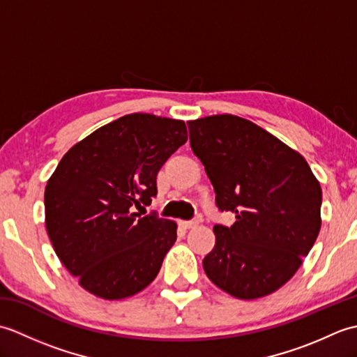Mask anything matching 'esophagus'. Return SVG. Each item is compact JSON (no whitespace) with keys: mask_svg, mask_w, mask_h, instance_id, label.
Here are the masks:
<instances>
[{"mask_svg":"<svg viewBox=\"0 0 357 357\" xmlns=\"http://www.w3.org/2000/svg\"><path fill=\"white\" fill-rule=\"evenodd\" d=\"M181 225L184 227V229H192V227H195V225H198V221H196V219H193V221H181L179 222Z\"/></svg>","mask_w":357,"mask_h":357,"instance_id":"34e87169","label":"esophagus"}]
</instances>
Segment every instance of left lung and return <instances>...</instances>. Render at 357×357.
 <instances>
[{
  "label": "left lung",
  "mask_w": 357,
  "mask_h": 357,
  "mask_svg": "<svg viewBox=\"0 0 357 357\" xmlns=\"http://www.w3.org/2000/svg\"><path fill=\"white\" fill-rule=\"evenodd\" d=\"M219 211L231 227H213L216 244L204 271L239 299L267 296L290 280L321 230V185L307 161L264 128L233 115L188 121Z\"/></svg>",
  "instance_id": "8db88e82"
}]
</instances>
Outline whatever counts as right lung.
<instances>
[{
    "label": "right lung",
    "instance_id": "add662e5",
    "mask_svg": "<svg viewBox=\"0 0 357 357\" xmlns=\"http://www.w3.org/2000/svg\"><path fill=\"white\" fill-rule=\"evenodd\" d=\"M187 141L184 121L132 113L75 144L45 185V229L79 285L102 299L144 290L176 241L156 211V176Z\"/></svg>",
    "mask_w": 357,
    "mask_h": 357
}]
</instances>
